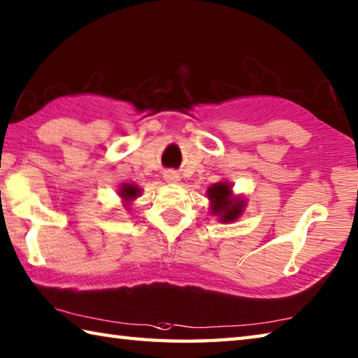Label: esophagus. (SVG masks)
<instances>
[{"label": "esophagus", "instance_id": "obj_1", "mask_svg": "<svg viewBox=\"0 0 358 358\" xmlns=\"http://www.w3.org/2000/svg\"><path fill=\"white\" fill-rule=\"evenodd\" d=\"M164 180L167 181V183H171V185L178 183L180 175L175 172V171H167V172H164Z\"/></svg>", "mask_w": 358, "mask_h": 358}]
</instances>
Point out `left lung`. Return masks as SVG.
I'll return each instance as SVG.
<instances>
[{
  "label": "left lung",
  "instance_id": "1",
  "mask_svg": "<svg viewBox=\"0 0 358 358\" xmlns=\"http://www.w3.org/2000/svg\"><path fill=\"white\" fill-rule=\"evenodd\" d=\"M206 197L211 201V214L219 216L220 222H233L243 214L245 200L243 197H235L231 192V185L214 183L208 187Z\"/></svg>",
  "mask_w": 358,
  "mask_h": 358
}]
</instances>
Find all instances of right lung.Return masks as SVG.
<instances>
[{
    "instance_id": "right-lung-1",
    "label": "right lung",
    "mask_w": 358,
    "mask_h": 358,
    "mask_svg": "<svg viewBox=\"0 0 358 358\" xmlns=\"http://www.w3.org/2000/svg\"><path fill=\"white\" fill-rule=\"evenodd\" d=\"M120 197L125 200V201H129V200H134L138 199L141 196V187H138L136 185H128V183H123L122 187H120Z\"/></svg>"
}]
</instances>
